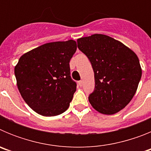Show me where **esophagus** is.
Segmentation results:
<instances>
[{
    "label": "esophagus",
    "instance_id": "1",
    "mask_svg": "<svg viewBox=\"0 0 151 151\" xmlns=\"http://www.w3.org/2000/svg\"><path fill=\"white\" fill-rule=\"evenodd\" d=\"M78 85H79V86H82V85H83V81H79V82H78Z\"/></svg>",
    "mask_w": 151,
    "mask_h": 151
}]
</instances>
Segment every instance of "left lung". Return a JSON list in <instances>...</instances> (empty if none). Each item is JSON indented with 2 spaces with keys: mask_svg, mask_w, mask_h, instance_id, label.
<instances>
[{
  "mask_svg": "<svg viewBox=\"0 0 151 151\" xmlns=\"http://www.w3.org/2000/svg\"><path fill=\"white\" fill-rule=\"evenodd\" d=\"M94 73L95 88L88 101L94 110L112 115L129 104L135 94L142 70L138 56L110 36L94 34L77 40Z\"/></svg>",
  "mask_w": 151,
  "mask_h": 151,
  "instance_id": "1",
  "label": "left lung"
}]
</instances>
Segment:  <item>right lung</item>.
Returning <instances> with one entry per match:
<instances>
[{"label":"right lung","instance_id":"add662e5","mask_svg":"<svg viewBox=\"0 0 151 151\" xmlns=\"http://www.w3.org/2000/svg\"><path fill=\"white\" fill-rule=\"evenodd\" d=\"M76 49L74 40L50 42L24 54L16 65L19 91L40 115L54 116L69 108L76 91L69 61Z\"/></svg>","mask_w":151,"mask_h":151}]
</instances>
